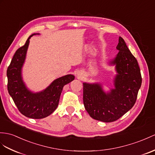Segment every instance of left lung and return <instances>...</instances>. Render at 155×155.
Listing matches in <instances>:
<instances>
[{"label":"left lung","mask_w":155,"mask_h":155,"mask_svg":"<svg viewBox=\"0 0 155 155\" xmlns=\"http://www.w3.org/2000/svg\"><path fill=\"white\" fill-rule=\"evenodd\" d=\"M116 48L118 53L110 62L116 66L115 88L106 93L100 84H83L87 112L93 119L104 122L116 121L134 107L142 82L137 60L121 37Z\"/></svg>","instance_id":"obj_1"}]
</instances>
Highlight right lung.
Here are the masks:
<instances>
[{
	"mask_svg": "<svg viewBox=\"0 0 155 155\" xmlns=\"http://www.w3.org/2000/svg\"><path fill=\"white\" fill-rule=\"evenodd\" d=\"M24 46L19 48L8 67V91L11 97L22 114L33 119L44 118L51 114L57 108L63 87L74 80V75H66L52 82L47 88L39 93H33L24 84L21 77V69L31 37Z\"/></svg>",
	"mask_w": 155,
	"mask_h": 155,
	"instance_id": "add662e5",
	"label": "right lung"
}]
</instances>
